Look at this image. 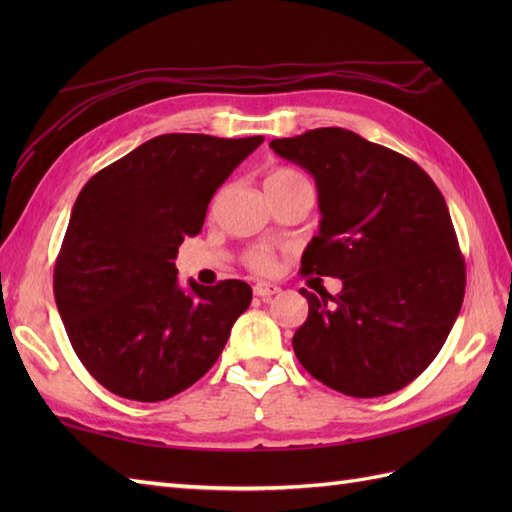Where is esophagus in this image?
<instances>
[{"mask_svg":"<svg viewBox=\"0 0 512 512\" xmlns=\"http://www.w3.org/2000/svg\"><path fill=\"white\" fill-rule=\"evenodd\" d=\"M279 290L281 288L277 284H270V281H257V284L253 286V292L257 297H273Z\"/></svg>","mask_w":512,"mask_h":512,"instance_id":"34e87169","label":"esophagus"}]
</instances>
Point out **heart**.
<instances>
[{"mask_svg": "<svg viewBox=\"0 0 512 512\" xmlns=\"http://www.w3.org/2000/svg\"><path fill=\"white\" fill-rule=\"evenodd\" d=\"M297 182H306V180H303L301 173L292 171V169H288V167H275V169H270V171L266 173V180H264L268 193L275 191V189L290 187V184H297ZM246 262H248V266L253 268V270H259V273H266V270L273 268L275 259H273V255L268 253V250H253V253H248Z\"/></svg>", "mask_w": 512, "mask_h": 512, "instance_id": "obj_1", "label": "heart"}]
</instances>
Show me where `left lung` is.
<instances>
[{
	"label": "left lung",
	"instance_id": "obj_1",
	"mask_svg": "<svg viewBox=\"0 0 512 512\" xmlns=\"http://www.w3.org/2000/svg\"><path fill=\"white\" fill-rule=\"evenodd\" d=\"M270 147L317 182L323 217L301 273L343 279L336 297L301 288L310 312L292 336L299 363L347 396L394 394L438 356L462 308L447 202L416 162L341 127Z\"/></svg>",
	"mask_w": 512,
	"mask_h": 512
}]
</instances>
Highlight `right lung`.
<instances>
[{
    "label": "right lung",
    "instance_id": "add662e5",
    "mask_svg": "<svg viewBox=\"0 0 512 512\" xmlns=\"http://www.w3.org/2000/svg\"><path fill=\"white\" fill-rule=\"evenodd\" d=\"M264 136L162 134L88 180L54 262L79 361L112 394L158 402L200 380L253 299L246 281L178 286V246Z\"/></svg>",
    "mask_w": 512,
    "mask_h": 512
}]
</instances>
